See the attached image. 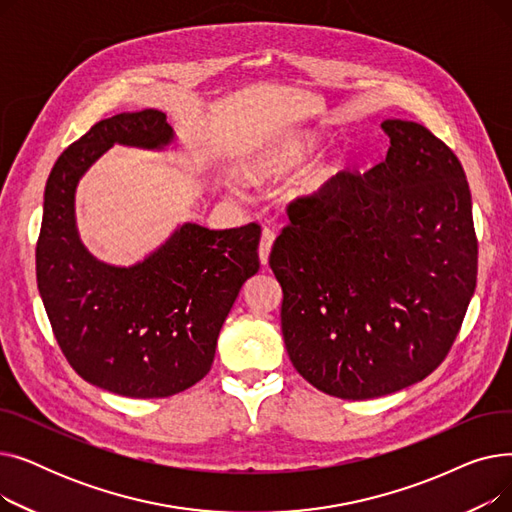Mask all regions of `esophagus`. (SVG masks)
Instances as JSON below:
<instances>
[{
	"label": "esophagus",
	"mask_w": 512,
	"mask_h": 512,
	"mask_svg": "<svg viewBox=\"0 0 512 512\" xmlns=\"http://www.w3.org/2000/svg\"><path fill=\"white\" fill-rule=\"evenodd\" d=\"M274 240H276L274 230H263L261 242H259V261H261V265H267V261H270Z\"/></svg>",
	"instance_id": "34e87169"
}]
</instances>
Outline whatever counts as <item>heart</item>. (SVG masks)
I'll return each instance as SVG.
<instances>
[{"instance_id": "1", "label": "heart", "mask_w": 512, "mask_h": 512, "mask_svg": "<svg viewBox=\"0 0 512 512\" xmlns=\"http://www.w3.org/2000/svg\"><path fill=\"white\" fill-rule=\"evenodd\" d=\"M315 151H317V141L309 137V134H286V137L274 139L272 143H267L257 153H253L251 159L247 161L245 172L253 180L280 178L307 164ZM340 170H342L340 161H334V164L317 170L307 184V193L317 195L324 191V188L338 176Z\"/></svg>"}]
</instances>
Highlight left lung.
<instances>
[{"label":"left lung","instance_id":"obj_1","mask_svg":"<svg viewBox=\"0 0 512 512\" xmlns=\"http://www.w3.org/2000/svg\"><path fill=\"white\" fill-rule=\"evenodd\" d=\"M390 149L288 207L270 255L288 357L317 390L367 400L427 378L477 282L471 191L448 145L386 120Z\"/></svg>","mask_w":512,"mask_h":512}]
</instances>
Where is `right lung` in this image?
Returning <instances> with one entry per match:
<instances>
[{"mask_svg": "<svg viewBox=\"0 0 512 512\" xmlns=\"http://www.w3.org/2000/svg\"><path fill=\"white\" fill-rule=\"evenodd\" d=\"M172 139L159 110L112 116L58 157L45 184L37 286L53 336L80 378L128 398H166L203 380L242 284L259 272L257 224H182L130 267L80 242L74 193L93 161L114 143L161 149Z\"/></svg>", "mask_w": 512, "mask_h": 512, "instance_id": "right-lung-1", "label": "right lung"}]
</instances>
